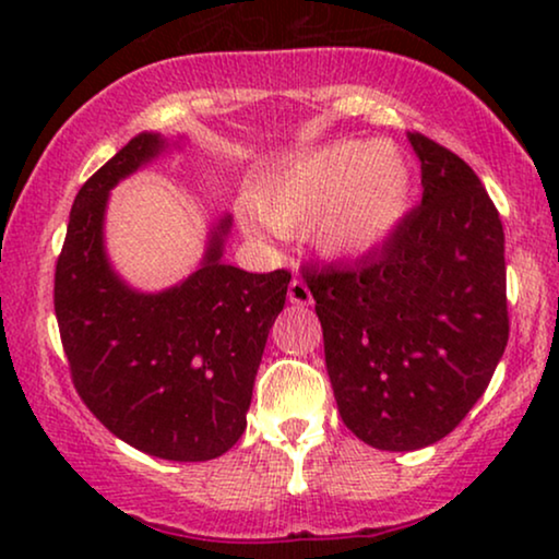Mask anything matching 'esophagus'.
I'll list each match as a JSON object with an SVG mask.
<instances>
[{"label": "esophagus", "mask_w": 559, "mask_h": 559, "mask_svg": "<svg viewBox=\"0 0 559 559\" xmlns=\"http://www.w3.org/2000/svg\"><path fill=\"white\" fill-rule=\"evenodd\" d=\"M287 297H289V302H293V305H310V302H312L310 289H308V285H305L302 280H293V282H289Z\"/></svg>", "instance_id": "esophagus-1"}]
</instances>
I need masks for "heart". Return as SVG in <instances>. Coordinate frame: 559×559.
Instances as JSON below:
<instances>
[{"instance_id":"obj_1","label":"heart","mask_w":559,"mask_h":559,"mask_svg":"<svg viewBox=\"0 0 559 559\" xmlns=\"http://www.w3.org/2000/svg\"><path fill=\"white\" fill-rule=\"evenodd\" d=\"M415 180L392 142L343 140L300 152L266 175L239 211L254 239L312 226L318 254L364 262L386 249L412 211Z\"/></svg>"}]
</instances>
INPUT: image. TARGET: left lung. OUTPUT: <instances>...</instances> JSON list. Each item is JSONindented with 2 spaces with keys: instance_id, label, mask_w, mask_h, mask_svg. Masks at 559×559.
<instances>
[{
  "instance_id": "obj_1",
  "label": "left lung",
  "mask_w": 559,
  "mask_h": 559,
  "mask_svg": "<svg viewBox=\"0 0 559 559\" xmlns=\"http://www.w3.org/2000/svg\"><path fill=\"white\" fill-rule=\"evenodd\" d=\"M423 203L377 257L308 274L325 366L358 440L407 453L453 432L509 341L499 211L453 152L409 132Z\"/></svg>"
}]
</instances>
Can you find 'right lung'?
<instances>
[{"label": "right lung", "mask_w": 559, "mask_h": 559, "mask_svg": "<svg viewBox=\"0 0 559 559\" xmlns=\"http://www.w3.org/2000/svg\"><path fill=\"white\" fill-rule=\"evenodd\" d=\"M182 140L136 134L79 190L56 264V318L73 384L98 423L142 453L198 463L224 455L247 430L289 272L226 264L224 213L201 266L178 285L142 293L121 280L104 241L109 190Z\"/></svg>", "instance_id": "add662e5"}]
</instances>
